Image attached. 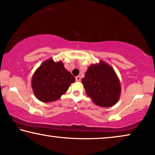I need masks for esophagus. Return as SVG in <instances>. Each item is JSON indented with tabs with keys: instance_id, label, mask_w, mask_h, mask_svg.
I'll return each instance as SVG.
<instances>
[{
	"instance_id": "obj_1",
	"label": "esophagus",
	"mask_w": 155,
	"mask_h": 155,
	"mask_svg": "<svg viewBox=\"0 0 155 155\" xmlns=\"http://www.w3.org/2000/svg\"><path fill=\"white\" fill-rule=\"evenodd\" d=\"M76 81H81V77H79V76H78V77H76Z\"/></svg>"
}]
</instances>
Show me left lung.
I'll return each mask as SVG.
<instances>
[{"instance_id": "8db88e82", "label": "left lung", "mask_w": 155, "mask_h": 155, "mask_svg": "<svg viewBox=\"0 0 155 155\" xmlns=\"http://www.w3.org/2000/svg\"><path fill=\"white\" fill-rule=\"evenodd\" d=\"M86 94L100 107H110L118 102L121 84L114 69L104 61L93 64L81 80Z\"/></svg>"}]
</instances>
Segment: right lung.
I'll return each instance as SVG.
<instances>
[{"label": "right lung", "instance_id": "right-lung-1", "mask_svg": "<svg viewBox=\"0 0 155 155\" xmlns=\"http://www.w3.org/2000/svg\"><path fill=\"white\" fill-rule=\"evenodd\" d=\"M74 82V77L64 68L62 61L55 62L50 58L35 71L31 87L37 99L43 102H51L64 95Z\"/></svg>", "mask_w": 155, "mask_h": 155}]
</instances>
